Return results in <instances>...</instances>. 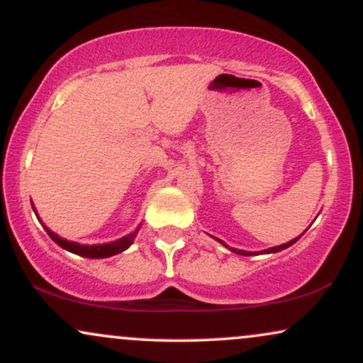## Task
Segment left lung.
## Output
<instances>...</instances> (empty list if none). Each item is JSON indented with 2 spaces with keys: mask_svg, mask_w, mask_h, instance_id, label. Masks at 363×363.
Instances as JSON below:
<instances>
[{
  "mask_svg": "<svg viewBox=\"0 0 363 363\" xmlns=\"http://www.w3.org/2000/svg\"><path fill=\"white\" fill-rule=\"evenodd\" d=\"M298 239H301V237H297V239L290 240V242H286V244H281V245H277V247H272V249H268V251H264V252H278V251H281V249H286V247H290V245L297 242ZM220 242H222V240H220ZM222 244L225 245V242H222ZM232 251L237 252V254H240V256H249V252H245V251H239V249H232Z\"/></svg>",
  "mask_w": 363,
  "mask_h": 363,
  "instance_id": "obj_1",
  "label": "left lung"
}]
</instances>
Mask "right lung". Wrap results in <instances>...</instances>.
<instances>
[{
	"instance_id": "1",
	"label": "right lung",
	"mask_w": 363,
	"mask_h": 363,
	"mask_svg": "<svg viewBox=\"0 0 363 363\" xmlns=\"http://www.w3.org/2000/svg\"><path fill=\"white\" fill-rule=\"evenodd\" d=\"M45 232H48L49 237L56 242L57 245H61L62 249H66V251L69 252H74L78 254V256H83V257H109V256H114V254H119L123 251H126L129 245L133 244V240H135V235L138 234V230L133 232V234H129L126 237H123V239L116 240V242H109V244H99V245H82V244H77V242H69V240H65L61 239L60 235H56L54 232L49 230L48 227H44Z\"/></svg>"
}]
</instances>
